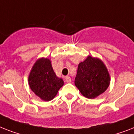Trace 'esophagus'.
<instances>
[{"label":"esophagus","mask_w":134,"mask_h":134,"mask_svg":"<svg viewBox=\"0 0 134 134\" xmlns=\"http://www.w3.org/2000/svg\"><path fill=\"white\" fill-rule=\"evenodd\" d=\"M65 82H71V79L69 76H66L65 78Z\"/></svg>","instance_id":"34e87169"}]
</instances>
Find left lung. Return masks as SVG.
<instances>
[{"label":"left lung","mask_w":134,"mask_h":134,"mask_svg":"<svg viewBox=\"0 0 134 134\" xmlns=\"http://www.w3.org/2000/svg\"><path fill=\"white\" fill-rule=\"evenodd\" d=\"M74 82L82 96L94 98L108 88L110 76L101 60L89 56L78 65Z\"/></svg>","instance_id":"8db88e82"}]
</instances>
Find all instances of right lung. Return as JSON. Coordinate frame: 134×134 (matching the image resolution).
<instances>
[{
    "instance_id": "1",
    "label": "right lung",
    "mask_w": 134,
    "mask_h": 134,
    "mask_svg": "<svg viewBox=\"0 0 134 134\" xmlns=\"http://www.w3.org/2000/svg\"><path fill=\"white\" fill-rule=\"evenodd\" d=\"M28 82L31 91L45 101L54 98L64 85L63 80L56 76L50 60L44 58L37 60L34 63Z\"/></svg>"
}]
</instances>
